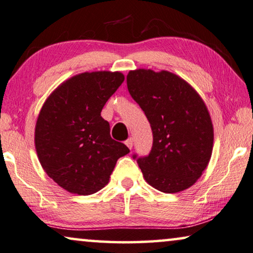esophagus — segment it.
<instances>
[{
	"mask_svg": "<svg viewBox=\"0 0 253 253\" xmlns=\"http://www.w3.org/2000/svg\"><path fill=\"white\" fill-rule=\"evenodd\" d=\"M126 145L127 147H129L130 149H132V147H133V138L126 139Z\"/></svg>",
	"mask_w": 253,
	"mask_h": 253,
	"instance_id": "esophagus-1",
	"label": "esophagus"
}]
</instances>
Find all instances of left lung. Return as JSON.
Here are the masks:
<instances>
[{"label": "left lung", "mask_w": 253, "mask_h": 253, "mask_svg": "<svg viewBox=\"0 0 253 253\" xmlns=\"http://www.w3.org/2000/svg\"><path fill=\"white\" fill-rule=\"evenodd\" d=\"M126 84L153 132L148 155H132L146 181L163 193L187 189L206 170L212 153L213 126L206 104L187 82L167 71L135 69Z\"/></svg>", "instance_id": "1"}]
</instances>
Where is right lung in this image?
<instances>
[{
	"label": "right lung",
	"instance_id": "obj_1",
	"mask_svg": "<svg viewBox=\"0 0 253 253\" xmlns=\"http://www.w3.org/2000/svg\"><path fill=\"white\" fill-rule=\"evenodd\" d=\"M124 81L120 72L82 73L47 98L35 127V147L46 174L60 187L90 195L108 184L130 149L109 133L100 113Z\"/></svg>",
	"mask_w": 253,
	"mask_h": 253
}]
</instances>
